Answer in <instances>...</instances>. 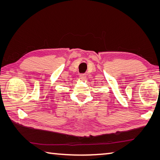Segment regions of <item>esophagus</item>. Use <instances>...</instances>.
<instances>
[{"instance_id": "1", "label": "esophagus", "mask_w": 160, "mask_h": 160, "mask_svg": "<svg viewBox=\"0 0 160 160\" xmlns=\"http://www.w3.org/2000/svg\"><path fill=\"white\" fill-rule=\"evenodd\" d=\"M80 79H82V80H85L86 78H87L86 74H85V73L80 74Z\"/></svg>"}]
</instances>
